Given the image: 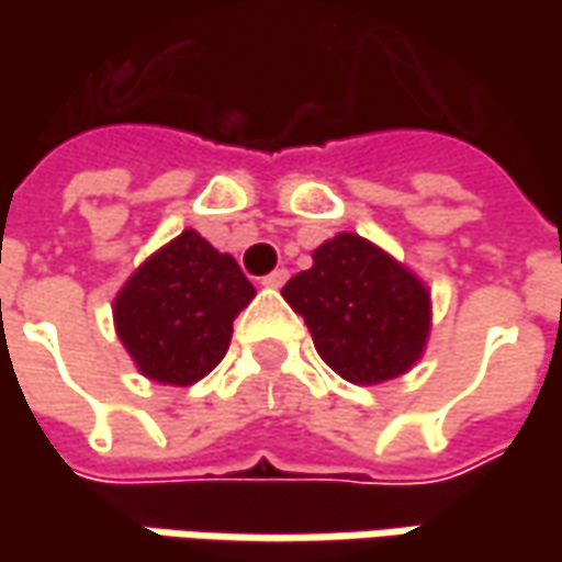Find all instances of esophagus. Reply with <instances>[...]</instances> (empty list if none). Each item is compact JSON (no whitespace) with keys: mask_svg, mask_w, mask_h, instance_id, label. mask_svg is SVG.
<instances>
[{"mask_svg":"<svg viewBox=\"0 0 562 562\" xmlns=\"http://www.w3.org/2000/svg\"><path fill=\"white\" fill-rule=\"evenodd\" d=\"M284 281H288V269H274L262 278V284H266V288H281Z\"/></svg>","mask_w":562,"mask_h":562,"instance_id":"34e87169","label":"esophagus"}]
</instances>
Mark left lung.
Segmentation results:
<instances>
[{
    "label": "left lung",
    "instance_id": "left-lung-1",
    "mask_svg": "<svg viewBox=\"0 0 562 562\" xmlns=\"http://www.w3.org/2000/svg\"><path fill=\"white\" fill-rule=\"evenodd\" d=\"M281 296L303 315L318 357L353 384L413 369L431 328L428 288L359 234H337L293 274Z\"/></svg>",
    "mask_w": 562,
    "mask_h": 562
}]
</instances>
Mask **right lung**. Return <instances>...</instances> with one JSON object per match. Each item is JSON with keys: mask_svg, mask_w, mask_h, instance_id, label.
I'll list each match as a JSON object with an SVG mask.
<instances>
[{"mask_svg": "<svg viewBox=\"0 0 562 562\" xmlns=\"http://www.w3.org/2000/svg\"><path fill=\"white\" fill-rule=\"evenodd\" d=\"M256 296L234 256L187 227L115 296V331L143 375L187 387L227 353L234 318Z\"/></svg>", "mask_w": 562, "mask_h": 562, "instance_id": "add662e5", "label": "right lung"}]
</instances>
